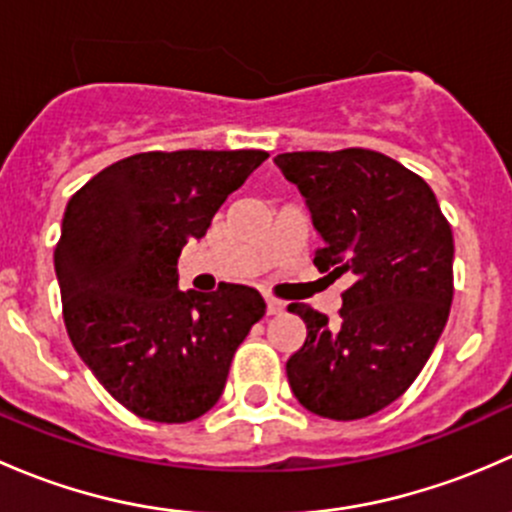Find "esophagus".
I'll return each instance as SVG.
<instances>
[{
	"instance_id": "34e87169",
	"label": "esophagus",
	"mask_w": 512,
	"mask_h": 512,
	"mask_svg": "<svg viewBox=\"0 0 512 512\" xmlns=\"http://www.w3.org/2000/svg\"><path fill=\"white\" fill-rule=\"evenodd\" d=\"M265 302H267V314H280L282 309H285V304H282L280 299L270 297V294H265Z\"/></svg>"
}]
</instances>
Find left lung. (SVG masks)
Masks as SVG:
<instances>
[{
    "instance_id": "8db88e82",
    "label": "left lung",
    "mask_w": 512,
    "mask_h": 512,
    "mask_svg": "<svg viewBox=\"0 0 512 512\" xmlns=\"http://www.w3.org/2000/svg\"><path fill=\"white\" fill-rule=\"evenodd\" d=\"M307 198L322 235L319 272H352L337 322L309 304L289 312L307 339L287 379L312 414L354 421L399 399L431 356L453 302V232L426 180L369 148L275 158Z\"/></svg>"
}]
</instances>
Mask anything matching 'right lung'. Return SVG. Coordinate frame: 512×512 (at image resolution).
Segmentation results:
<instances>
[{"mask_svg": "<svg viewBox=\"0 0 512 512\" xmlns=\"http://www.w3.org/2000/svg\"><path fill=\"white\" fill-rule=\"evenodd\" d=\"M270 153L151 151L94 175L66 205L54 267L71 344L136 416L185 423L218 404L265 299L178 289V257Z\"/></svg>", "mask_w": 512, "mask_h": 512, "instance_id": "add662e5", "label": "right lung"}]
</instances>
